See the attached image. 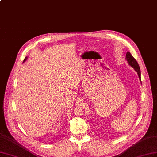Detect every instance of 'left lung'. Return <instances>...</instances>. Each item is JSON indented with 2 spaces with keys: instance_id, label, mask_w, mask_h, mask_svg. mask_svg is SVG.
<instances>
[{
  "instance_id": "obj_1",
  "label": "left lung",
  "mask_w": 157,
  "mask_h": 157,
  "mask_svg": "<svg viewBox=\"0 0 157 157\" xmlns=\"http://www.w3.org/2000/svg\"><path fill=\"white\" fill-rule=\"evenodd\" d=\"M126 59L127 60L128 64L134 68V70L137 72L140 79L141 80V72H140V68L139 67V64L138 62L136 61V60L133 57V56L130 52H127L126 55Z\"/></svg>"
}]
</instances>
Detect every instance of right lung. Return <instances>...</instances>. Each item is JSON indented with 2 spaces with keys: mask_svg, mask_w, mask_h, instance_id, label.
Wrapping results in <instances>:
<instances>
[{
  "mask_svg": "<svg viewBox=\"0 0 157 157\" xmlns=\"http://www.w3.org/2000/svg\"><path fill=\"white\" fill-rule=\"evenodd\" d=\"M27 60V57H25V59H24V61H25V60Z\"/></svg>",
  "mask_w": 157,
  "mask_h": 157,
  "instance_id": "obj_1",
  "label": "right lung"
}]
</instances>
